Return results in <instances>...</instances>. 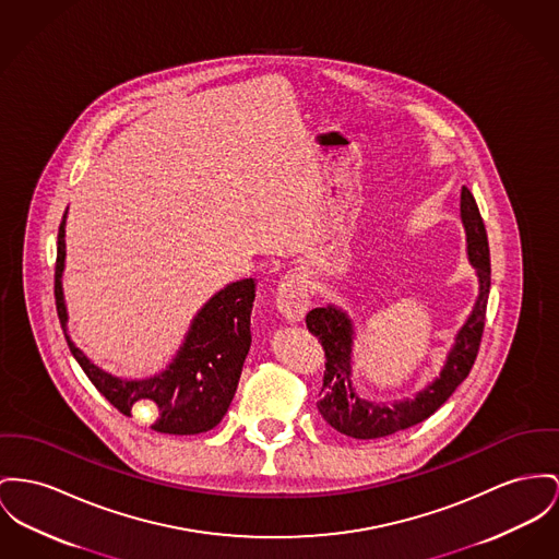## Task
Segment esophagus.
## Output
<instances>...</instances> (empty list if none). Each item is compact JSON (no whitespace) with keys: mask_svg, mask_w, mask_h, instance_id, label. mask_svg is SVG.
Here are the masks:
<instances>
[{"mask_svg":"<svg viewBox=\"0 0 559 559\" xmlns=\"http://www.w3.org/2000/svg\"><path fill=\"white\" fill-rule=\"evenodd\" d=\"M275 302L280 313L288 320V322H302L307 309H309V290L307 284L300 275H286L275 293Z\"/></svg>","mask_w":559,"mask_h":559,"instance_id":"obj_1","label":"esophagus"}]
</instances>
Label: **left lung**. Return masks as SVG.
I'll return each instance as SVG.
<instances>
[{
	"label": "left lung",
	"instance_id": "obj_1",
	"mask_svg": "<svg viewBox=\"0 0 559 559\" xmlns=\"http://www.w3.org/2000/svg\"><path fill=\"white\" fill-rule=\"evenodd\" d=\"M460 216L466 228L468 261L475 266L479 277V297L475 300L468 320L457 331L455 343L447 354L445 365L439 377L421 392H417L415 399L394 401L392 405L360 399L352 385V320L335 305L318 307L307 313V329L311 335L318 336L326 356V371L318 411L336 432L367 441L407 430L439 409L473 369L484 335L491 266L484 218L479 214L473 192L466 187H462L460 194Z\"/></svg>",
	"mask_w": 559,
	"mask_h": 559
}]
</instances>
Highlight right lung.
Masks as SVG:
<instances>
[{
  "mask_svg": "<svg viewBox=\"0 0 559 559\" xmlns=\"http://www.w3.org/2000/svg\"><path fill=\"white\" fill-rule=\"evenodd\" d=\"M66 216L57 237L55 300L70 352L93 385L122 415L131 417L135 403L152 405L156 421L152 430L163 435H199L221 424L228 409L243 360L250 352V313L257 297L252 277L228 284L210 298L194 316L187 338L171 365L148 379H118L93 365L68 335V309L61 275L66 266Z\"/></svg>",
  "mask_w": 559,
  "mask_h": 559,
  "instance_id": "right-lung-1",
  "label": "right lung"
}]
</instances>
